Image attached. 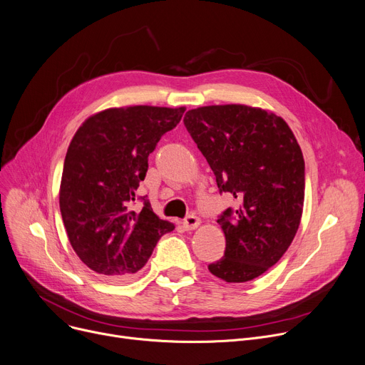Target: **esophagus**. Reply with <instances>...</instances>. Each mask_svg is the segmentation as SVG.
I'll use <instances>...</instances> for the list:
<instances>
[{"label": "esophagus", "instance_id": "obj_1", "mask_svg": "<svg viewBox=\"0 0 365 365\" xmlns=\"http://www.w3.org/2000/svg\"><path fill=\"white\" fill-rule=\"evenodd\" d=\"M200 217H197L195 215H190V216H187L185 219H184V222H182V225H184V228L187 230V231H192V230H197L199 227H200Z\"/></svg>", "mask_w": 365, "mask_h": 365}]
</instances>
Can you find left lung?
Segmentation results:
<instances>
[{
    "label": "left lung",
    "mask_w": 365,
    "mask_h": 365,
    "mask_svg": "<svg viewBox=\"0 0 365 365\" xmlns=\"http://www.w3.org/2000/svg\"><path fill=\"white\" fill-rule=\"evenodd\" d=\"M184 124L206 158L220 192L237 199L217 219L225 256L209 270L225 282H248L291 245L304 207V158L297 138L269 109L241 103L187 110Z\"/></svg>",
    "instance_id": "1"
}]
</instances>
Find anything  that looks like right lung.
Wrapping results in <instances>:
<instances>
[{
	"label": "right lung",
	"instance_id": "add662e5",
	"mask_svg": "<svg viewBox=\"0 0 365 365\" xmlns=\"http://www.w3.org/2000/svg\"><path fill=\"white\" fill-rule=\"evenodd\" d=\"M185 108L134 105L91 115L73 135L60 185V209L78 259L108 280H125L142 269L174 223L150 203L130 209L148 173V158Z\"/></svg>",
	"mask_w": 365,
	"mask_h": 365
}]
</instances>
